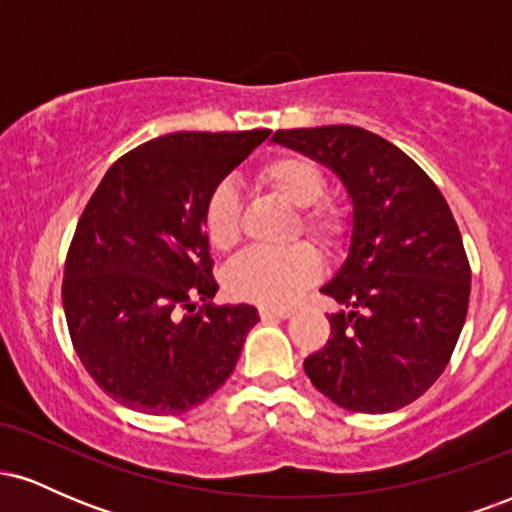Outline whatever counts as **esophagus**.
I'll use <instances>...</instances> for the list:
<instances>
[{"instance_id":"1","label":"esophagus","mask_w":512,"mask_h":512,"mask_svg":"<svg viewBox=\"0 0 512 512\" xmlns=\"http://www.w3.org/2000/svg\"><path fill=\"white\" fill-rule=\"evenodd\" d=\"M260 317L262 320H286L291 317L289 308H269V305H260Z\"/></svg>"}]
</instances>
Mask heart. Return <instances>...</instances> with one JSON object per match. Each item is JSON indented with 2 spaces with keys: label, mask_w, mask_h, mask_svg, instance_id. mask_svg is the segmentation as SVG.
I'll list each match as a JSON object with an SVG mask.
<instances>
[{
  "label": "heart",
  "mask_w": 512,
  "mask_h": 512,
  "mask_svg": "<svg viewBox=\"0 0 512 512\" xmlns=\"http://www.w3.org/2000/svg\"><path fill=\"white\" fill-rule=\"evenodd\" d=\"M260 180L279 197L301 209L298 231L325 250H337L349 233V219L339 204L322 199L325 173L313 158L281 154L260 168ZM204 236L214 250L226 252L240 238V204L236 187L221 182L211 190L202 214ZM320 276V257L313 245L298 243L286 250H248L226 269V289L238 301L269 308L289 305Z\"/></svg>",
  "instance_id": "obj_1"
}]
</instances>
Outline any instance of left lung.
I'll return each mask as SVG.
<instances>
[{
    "mask_svg": "<svg viewBox=\"0 0 512 512\" xmlns=\"http://www.w3.org/2000/svg\"><path fill=\"white\" fill-rule=\"evenodd\" d=\"M272 142L332 168L354 204L349 257L320 289L344 310L327 315L332 337L305 375L349 411L407 407L440 378L467 317L472 269L448 202L368 129H279Z\"/></svg>",
    "mask_w": 512,
    "mask_h": 512,
    "instance_id": "1",
    "label": "left lung"
}]
</instances>
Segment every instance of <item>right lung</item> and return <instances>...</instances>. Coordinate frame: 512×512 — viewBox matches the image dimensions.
Returning <instances> with one entry per match:
<instances>
[{"label":"right lung","mask_w":512,"mask_h":512,"mask_svg":"<svg viewBox=\"0 0 512 512\" xmlns=\"http://www.w3.org/2000/svg\"><path fill=\"white\" fill-rule=\"evenodd\" d=\"M269 129L173 132L110 166L64 262L69 337L115 402L178 416L226 383L260 322L252 305H214L207 197ZM195 300L205 305L195 311Z\"/></svg>","instance_id":"obj_1"}]
</instances>
